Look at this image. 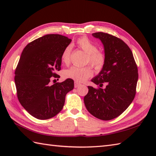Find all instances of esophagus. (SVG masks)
<instances>
[{
  "mask_svg": "<svg viewBox=\"0 0 156 156\" xmlns=\"http://www.w3.org/2000/svg\"><path fill=\"white\" fill-rule=\"evenodd\" d=\"M80 86H81L80 83H78V82H74V87L75 88H78V87H80Z\"/></svg>",
  "mask_w": 156,
  "mask_h": 156,
  "instance_id": "obj_1",
  "label": "esophagus"
}]
</instances>
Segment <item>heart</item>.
<instances>
[{"label": "heart", "instance_id": "obj_1", "mask_svg": "<svg viewBox=\"0 0 156 156\" xmlns=\"http://www.w3.org/2000/svg\"><path fill=\"white\" fill-rule=\"evenodd\" d=\"M78 47L87 54V61L95 68L99 69L102 67L105 62V55L103 53L98 51L97 46L94 44L87 37H81L76 41ZM71 48L66 47L62 54V61L64 64H68L69 62ZM93 74L92 69L89 66L87 67H78L72 66L69 69H66L64 75L66 78L73 79L77 82H84Z\"/></svg>", "mask_w": 156, "mask_h": 156}]
</instances>
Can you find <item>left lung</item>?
Returning <instances> with one entry per match:
<instances>
[{"instance_id":"left-lung-1","label":"left lung","mask_w":156,"mask_h":156,"mask_svg":"<svg viewBox=\"0 0 156 156\" xmlns=\"http://www.w3.org/2000/svg\"><path fill=\"white\" fill-rule=\"evenodd\" d=\"M92 36L104 46L105 62L99 74L91 80L104 88L88 87L84 98L88 111L94 117L108 121L119 117L131 105L136 93L138 70L130 48L117 37L98 32Z\"/></svg>"}]
</instances>
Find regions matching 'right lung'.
I'll return each mask as SVG.
<instances>
[{"label":"right lung","instance_id":"add662e5","mask_svg":"<svg viewBox=\"0 0 156 156\" xmlns=\"http://www.w3.org/2000/svg\"><path fill=\"white\" fill-rule=\"evenodd\" d=\"M72 41L64 35L48 34L29 43L23 50L15 72L19 101L36 119L55 117L64 105L66 95L74 88L68 78L51 85L52 77L59 78L62 54Z\"/></svg>","mask_w":156,"mask_h":156}]
</instances>
